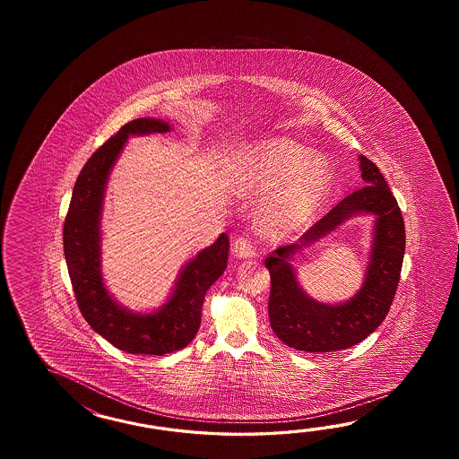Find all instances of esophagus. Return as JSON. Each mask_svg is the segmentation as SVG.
Here are the masks:
<instances>
[{"label": "esophagus", "instance_id": "34e87169", "mask_svg": "<svg viewBox=\"0 0 459 459\" xmlns=\"http://www.w3.org/2000/svg\"><path fill=\"white\" fill-rule=\"evenodd\" d=\"M233 253L236 257L239 259H246V257H253L255 254V244L253 243L251 238L247 236H239L236 238L233 243Z\"/></svg>", "mask_w": 459, "mask_h": 459}]
</instances>
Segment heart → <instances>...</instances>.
Returning <instances> with one entry per match:
<instances>
[{"instance_id": "obj_1", "label": "heart", "mask_w": 459, "mask_h": 459, "mask_svg": "<svg viewBox=\"0 0 459 459\" xmlns=\"http://www.w3.org/2000/svg\"><path fill=\"white\" fill-rule=\"evenodd\" d=\"M308 156V149L289 139H273L255 149L253 176L271 186L283 178L279 194L265 210V225L290 230L310 220L322 205L332 186V172L322 159Z\"/></svg>"}]
</instances>
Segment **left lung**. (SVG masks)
I'll return each instance as SVG.
<instances>
[{"mask_svg": "<svg viewBox=\"0 0 459 459\" xmlns=\"http://www.w3.org/2000/svg\"><path fill=\"white\" fill-rule=\"evenodd\" d=\"M359 159L364 186L333 206L302 234L300 243L320 239L352 215H376L371 264L361 290L340 305L315 302L303 293L289 263L297 244L282 246L265 259L271 273V326L281 342L299 351H340L361 342L384 322L397 292L405 253L403 218L379 167L366 156Z\"/></svg>", "mask_w": 459, "mask_h": 459, "instance_id": "obj_1", "label": "left lung"}]
</instances>
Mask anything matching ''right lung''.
Here are the masks:
<instances>
[{
    "instance_id": "right-lung-1",
    "label": "right lung",
    "mask_w": 459,
    "mask_h": 459,
    "mask_svg": "<svg viewBox=\"0 0 459 459\" xmlns=\"http://www.w3.org/2000/svg\"><path fill=\"white\" fill-rule=\"evenodd\" d=\"M169 129L166 121L141 117L98 147L78 174L64 223V253L80 312L98 334L131 354L162 356L186 348L195 338L206 290L225 271L230 254V238L221 234L186 264L172 297L159 312L125 310L105 289L100 271V213L109 170L131 134Z\"/></svg>"
}]
</instances>
